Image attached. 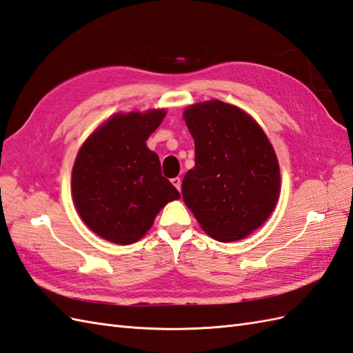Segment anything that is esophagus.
<instances>
[{
  "mask_svg": "<svg viewBox=\"0 0 353 353\" xmlns=\"http://www.w3.org/2000/svg\"><path fill=\"white\" fill-rule=\"evenodd\" d=\"M171 183H173V185L177 188V191L182 190V179H180V177H174V179H171Z\"/></svg>",
  "mask_w": 353,
  "mask_h": 353,
  "instance_id": "1",
  "label": "esophagus"
}]
</instances>
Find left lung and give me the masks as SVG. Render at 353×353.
Masks as SVG:
<instances>
[{
    "instance_id": "obj_1",
    "label": "left lung",
    "mask_w": 353,
    "mask_h": 353,
    "mask_svg": "<svg viewBox=\"0 0 353 353\" xmlns=\"http://www.w3.org/2000/svg\"><path fill=\"white\" fill-rule=\"evenodd\" d=\"M195 143V167L182 195L201 228L221 242L239 241L265 223L280 194V168L263 130L221 101L183 114Z\"/></svg>"
}]
</instances>
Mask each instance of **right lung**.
I'll return each instance as SVG.
<instances>
[{
    "instance_id": "add662e5",
    "label": "right lung",
    "mask_w": 353,
    "mask_h": 353,
    "mask_svg": "<svg viewBox=\"0 0 353 353\" xmlns=\"http://www.w3.org/2000/svg\"><path fill=\"white\" fill-rule=\"evenodd\" d=\"M165 117L163 110L116 114L88 137L72 171L79 216L103 239L128 245L180 194L161 173L158 154L145 145Z\"/></svg>"
}]
</instances>
